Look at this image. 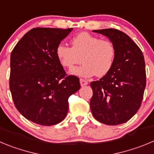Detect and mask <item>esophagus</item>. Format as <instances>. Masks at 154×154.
I'll return each instance as SVG.
<instances>
[{
    "instance_id": "obj_1",
    "label": "esophagus",
    "mask_w": 154,
    "mask_h": 154,
    "mask_svg": "<svg viewBox=\"0 0 154 154\" xmlns=\"http://www.w3.org/2000/svg\"><path fill=\"white\" fill-rule=\"evenodd\" d=\"M88 81L85 79H80V84H81V86H85V85H88Z\"/></svg>"
}]
</instances>
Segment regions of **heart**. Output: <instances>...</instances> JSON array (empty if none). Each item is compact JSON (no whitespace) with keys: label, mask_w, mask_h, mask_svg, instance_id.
<instances>
[{"label":"heart","mask_w":154,"mask_h":154,"mask_svg":"<svg viewBox=\"0 0 154 154\" xmlns=\"http://www.w3.org/2000/svg\"><path fill=\"white\" fill-rule=\"evenodd\" d=\"M72 46L59 44L56 55L62 66L72 69L82 62V66L70 71L72 75L82 78L106 75L112 69L117 55L116 46L110 39L82 32L71 39Z\"/></svg>","instance_id":"heart-1"}]
</instances>
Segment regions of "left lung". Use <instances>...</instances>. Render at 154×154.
<instances>
[{
    "mask_svg": "<svg viewBox=\"0 0 154 154\" xmlns=\"http://www.w3.org/2000/svg\"><path fill=\"white\" fill-rule=\"evenodd\" d=\"M93 32L108 36L116 46L117 55L110 72L90 83L91 113L101 123L121 125L129 121L141 105L146 87L144 58L137 45L122 31L103 29Z\"/></svg>",
    "mask_w": 154,
    "mask_h": 154,
    "instance_id": "obj_1",
    "label": "left lung"
}]
</instances>
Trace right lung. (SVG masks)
<instances>
[{"label": "right lung", "mask_w": 154, "mask_h": 154, "mask_svg": "<svg viewBox=\"0 0 154 154\" xmlns=\"http://www.w3.org/2000/svg\"><path fill=\"white\" fill-rule=\"evenodd\" d=\"M72 29L33 28L11 53L13 101L23 116L37 125L61 122L67 115L68 99L80 88L79 79L67 75L56 55L57 46Z\"/></svg>", "instance_id": "1"}]
</instances>
